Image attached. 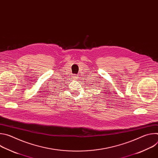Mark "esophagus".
<instances>
[{
	"label": "esophagus",
	"mask_w": 158,
	"mask_h": 158,
	"mask_svg": "<svg viewBox=\"0 0 158 158\" xmlns=\"http://www.w3.org/2000/svg\"><path fill=\"white\" fill-rule=\"evenodd\" d=\"M78 77V76L77 75V76H74V78H75V79H76V78H77Z\"/></svg>",
	"instance_id": "34e87169"
}]
</instances>
